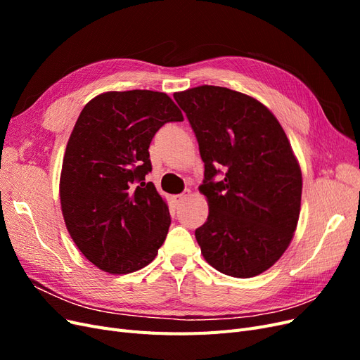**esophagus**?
<instances>
[{
    "label": "esophagus",
    "instance_id": "esophagus-1",
    "mask_svg": "<svg viewBox=\"0 0 360 360\" xmlns=\"http://www.w3.org/2000/svg\"><path fill=\"white\" fill-rule=\"evenodd\" d=\"M191 195V191L188 189V191H184L183 193H179V195H174V201H176L177 204H180V202H183L184 200H186L188 197Z\"/></svg>",
    "mask_w": 360,
    "mask_h": 360
}]
</instances>
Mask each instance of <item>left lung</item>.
I'll return each mask as SVG.
<instances>
[{
    "mask_svg": "<svg viewBox=\"0 0 360 360\" xmlns=\"http://www.w3.org/2000/svg\"><path fill=\"white\" fill-rule=\"evenodd\" d=\"M174 99L204 162L209 217L195 230L202 257L228 276L263 274L285 252L300 213L302 171L284 129L263 103L225 86Z\"/></svg>",
    "mask_w": 360,
    "mask_h": 360,
    "instance_id": "left-lung-1",
    "label": "left lung"
}]
</instances>
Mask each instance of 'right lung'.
I'll return each instance as SVG.
<instances>
[{"mask_svg": "<svg viewBox=\"0 0 360 360\" xmlns=\"http://www.w3.org/2000/svg\"><path fill=\"white\" fill-rule=\"evenodd\" d=\"M183 122L165 93L108 91L84 106L72 130L60 177L61 210L75 245L112 275L150 264L171 216L155 184L148 147L158 130Z\"/></svg>", "mask_w": 360, "mask_h": 360, "instance_id": "add662e5", "label": "right lung"}]
</instances>
